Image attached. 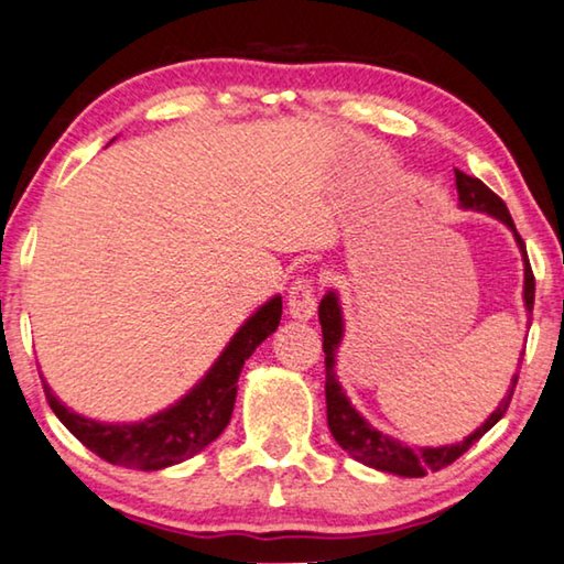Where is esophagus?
I'll use <instances>...</instances> for the list:
<instances>
[{
    "mask_svg": "<svg viewBox=\"0 0 564 564\" xmlns=\"http://www.w3.org/2000/svg\"><path fill=\"white\" fill-rule=\"evenodd\" d=\"M317 310V294L312 280H297L292 282L290 297H288V312L292 319H300V323H307L315 315Z\"/></svg>",
    "mask_w": 564,
    "mask_h": 564,
    "instance_id": "esophagus-1",
    "label": "esophagus"
}]
</instances>
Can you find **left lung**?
<instances>
[{
  "mask_svg": "<svg viewBox=\"0 0 564 564\" xmlns=\"http://www.w3.org/2000/svg\"><path fill=\"white\" fill-rule=\"evenodd\" d=\"M454 176H456L458 206H462L464 212L487 214V216H491V219L505 224V227L514 234V241H517L519 252H522V262H524L522 300H524V310L532 315L534 274H532L530 259H527V247H524L522 237L517 234L512 216H509V212H507V204L501 202V198L494 194L489 186H484L479 178L466 176V173L458 171V169H454ZM317 317H319V325H323L327 426H330L333 438L343 446V452H348L355 458V462L366 464V466H370V469L388 471V474H395V476H426L429 471L444 469V466L454 464L458 456L469 452L476 441H479L484 433H487L509 409V401H512L519 372H514V376H512V386H509L507 395L501 398L497 409H494V413H489V419L484 421L479 429L471 431L469 436H464V441H458V444H446V446H411V444H403V441H398L393 436H388V433L378 431L376 426H370L366 415H362L360 411H355V405L350 403L348 393L343 391L340 380H337V370H335L337 350H340L343 337H345L343 305H340V294H337V290L325 292V297L319 300ZM519 366H522V358H519Z\"/></svg>",
  "mask_w": 564,
  "mask_h": 564,
  "instance_id": "obj_1",
  "label": "left lung"
}]
</instances>
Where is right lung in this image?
I'll list each match as a JSON object with an SVG mask.
<instances>
[{
	"label": "right lung",
	"mask_w": 564,
	"mask_h": 564,
	"mask_svg": "<svg viewBox=\"0 0 564 564\" xmlns=\"http://www.w3.org/2000/svg\"><path fill=\"white\" fill-rule=\"evenodd\" d=\"M280 317L282 297L274 294L231 335L227 348L192 391L143 421L106 423L75 413L52 393L47 380L42 378L47 403L65 429L106 462L135 471L169 469L204 452L214 438L221 436L237 401V380L245 360L276 330Z\"/></svg>",
	"instance_id": "obj_1"
}]
</instances>
